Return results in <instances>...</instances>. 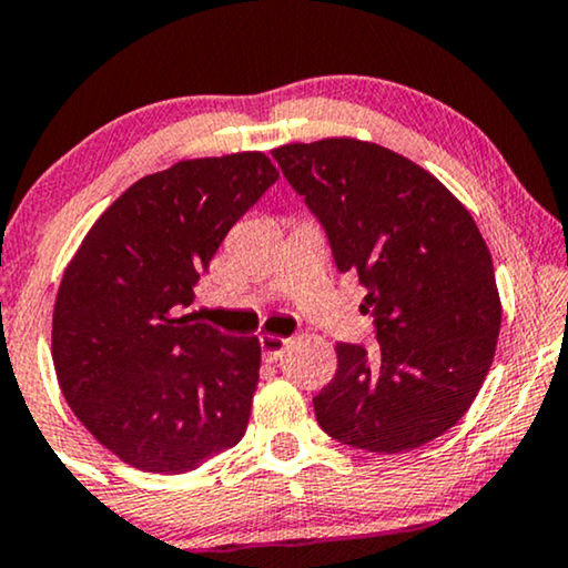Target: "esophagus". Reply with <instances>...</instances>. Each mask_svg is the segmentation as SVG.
Instances as JSON below:
<instances>
[{
	"mask_svg": "<svg viewBox=\"0 0 568 568\" xmlns=\"http://www.w3.org/2000/svg\"><path fill=\"white\" fill-rule=\"evenodd\" d=\"M260 343H262V354L267 362H280L291 341L288 337H277V335H262Z\"/></svg>",
	"mask_w": 568,
	"mask_h": 568,
	"instance_id": "34e87169",
	"label": "esophagus"
}]
</instances>
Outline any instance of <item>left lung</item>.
Masks as SVG:
<instances>
[{
	"instance_id": "8db88e82",
	"label": "left lung",
	"mask_w": 568,
	"mask_h": 568,
	"mask_svg": "<svg viewBox=\"0 0 568 568\" xmlns=\"http://www.w3.org/2000/svg\"><path fill=\"white\" fill-rule=\"evenodd\" d=\"M275 156L325 227L341 272L367 288L377 346L337 343L314 396L335 440L400 454L448 433L477 398L500 333V296L477 222L445 185L356 139L285 143Z\"/></svg>"
}]
</instances>
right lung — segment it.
Masks as SVG:
<instances>
[{
	"label": "right lung",
	"instance_id": "add662e5",
	"mask_svg": "<svg viewBox=\"0 0 568 568\" xmlns=\"http://www.w3.org/2000/svg\"><path fill=\"white\" fill-rule=\"evenodd\" d=\"M280 172L262 152L141 178L85 233L54 301L62 396L120 462L183 475L248 427L262 346L181 314L231 227Z\"/></svg>",
	"mask_w": 568,
	"mask_h": 568
}]
</instances>
